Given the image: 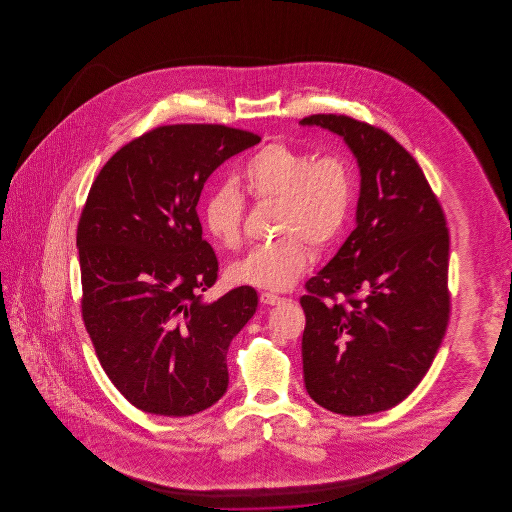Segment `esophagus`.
Returning a JSON list of instances; mask_svg holds the SVG:
<instances>
[{
  "instance_id": "esophagus-1",
  "label": "esophagus",
  "mask_w": 512,
  "mask_h": 512,
  "mask_svg": "<svg viewBox=\"0 0 512 512\" xmlns=\"http://www.w3.org/2000/svg\"><path fill=\"white\" fill-rule=\"evenodd\" d=\"M260 302L265 305H278L285 302V298H282V296H276V294L272 293H261Z\"/></svg>"
}]
</instances>
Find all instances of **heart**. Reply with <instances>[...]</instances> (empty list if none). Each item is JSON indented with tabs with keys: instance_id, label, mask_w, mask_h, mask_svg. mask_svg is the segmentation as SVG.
Wrapping results in <instances>:
<instances>
[{
	"instance_id": "heart-1",
	"label": "heart",
	"mask_w": 512,
	"mask_h": 512,
	"mask_svg": "<svg viewBox=\"0 0 512 512\" xmlns=\"http://www.w3.org/2000/svg\"><path fill=\"white\" fill-rule=\"evenodd\" d=\"M240 186L256 199H276L278 240L252 249L232 263L229 278L240 285L285 291L307 269L309 243L324 251L348 223L353 205V170L340 155L313 161L309 153L272 142L254 153L240 172ZM245 203L232 186H219L203 205V223L225 249L241 241Z\"/></svg>"
}]
</instances>
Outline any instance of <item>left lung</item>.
I'll return each instance as SVG.
<instances>
[{"label":"left lung","instance_id":"obj_1","mask_svg":"<svg viewBox=\"0 0 512 512\" xmlns=\"http://www.w3.org/2000/svg\"><path fill=\"white\" fill-rule=\"evenodd\" d=\"M355 155V230L305 283V390L329 412L368 415L404 401L443 342L450 296L445 214L421 166L386 131L346 115H311ZM347 296L346 305L325 298Z\"/></svg>","mask_w":512,"mask_h":512}]
</instances>
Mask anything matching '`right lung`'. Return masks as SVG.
Segmentation results:
<instances>
[{"mask_svg":"<svg viewBox=\"0 0 512 512\" xmlns=\"http://www.w3.org/2000/svg\"><path fill=\"white\" fill-rule=\"evenodd\" d=\"M260 141L219 124L161 126L120 148L89 190L82 316L109 381L142 412L194 415L229 388L227 351L258 294L241 285L205 300L218 258L196 207L210 174Z\"/></svg>","mask_w":512,"mask_h":512,"instance_id":"right-lung-1","label":"right lung"}]
</instances>
